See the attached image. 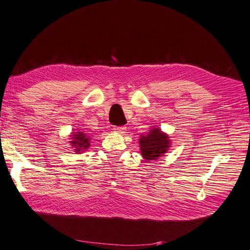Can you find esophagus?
Listing matches in <instances>:
<instances>
[{
    "mask_svg": "<svg viewBox=\"0 0 250 250\" xmlns=\"http://www.w3.org/2000/svg\"><path fill=\"white\" fill-rule=\"evenodd\" d=\"M114 131L117 134L123 135V134H125V131H126V127H115Z\"/></svg>",
    "mask_w": 250,
    "mask_h": 250,
    "instance_id": "34e87169",
    "label": "esophagus"
}]
</instances>
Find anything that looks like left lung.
Returning a JSON list of instances; mask_svg holds the SVG:
<instances>
[{"label":"left lung","instance_id":"left-lung-1","mask_svg":"<svg viewBox=\"0 0 250 250\" xmlns=\"http://www.w3.org/2000/svg\"><path fill=\"white\" fill-rule=\"evenodd\" d=\"M138 143L140 153L146 161H151L160 157H164V154L171 147L169 136L163 133L161 128L157 126L152 127L147 135H141Z\"/></svg>","mask_w":250,"mask_h":250}]
</instances>
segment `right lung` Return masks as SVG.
Wrapping results in <instances>:
<instances>
[{
  "instance_id": "add662e5",
  "label": "right lung",
  "mask_w": 250,
  "mask_h": 250,
  "mask_svg": "<svg viewBox=\"0 0 250 250\" xmlns=\"http://www.w3.org/2000/svg\"><path fill=\"white\" fill-rule=\"evenodd\" d=\"M69 137V144L72 146L74 152L81 154L90 147V136H88V134L81 129H78V131H73Z\"/></svg>"
}]
</instances>
